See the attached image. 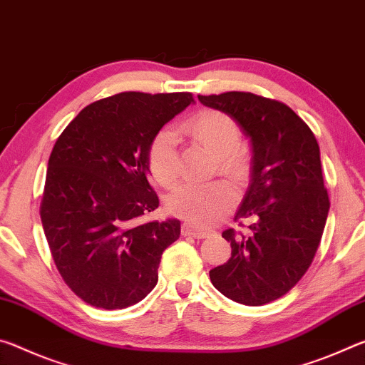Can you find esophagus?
Returning <instances> with one entry per match:
<instances>
[{
	"instance_id": "obj_1",
	"label": "esophagus",
	"mask_w": 365,
	"mask_h": 365,
	"mask_svg": "<svg viewBox=\"0 0 365 365\" xmlns=\"http://www.w3.org/2000/svg\"><path fill=\"white\" fill-rule=\"evenodd\" d=\"M208 235H210V232H208L207 230L195 228V226L190 225V223H184L182 225V236H190V237H195V239H204Z\"/></svg>"
}]
</instances>
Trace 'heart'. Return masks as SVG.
<instances>
[{"label":"heart","mask_w":365,"mask_h":365,"mask_svg":"<svg viewBox=\"0 0 365 365\" xmlns=\"http://www.w3.org/2000/svg\"><path fill=\"white\" fill-rule=\"evenodd\" d=\"M184 134L207 148L215 157L218 173L239 181L249 168L247 152L241 147V133L235 119L222 111L205 110L189 118L181 126ZM178 135L173 129H160L150 142L147 166L155 182L171 187L179 176ZM235 192L228 184L215 181L207 184L186 182L176 187L166 199L171 213L189 222L207 225L230 208Z\"/></svg>","instance_id":"b5f03b06"}]
</instances>
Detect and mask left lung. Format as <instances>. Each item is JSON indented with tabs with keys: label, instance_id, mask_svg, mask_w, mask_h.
Masks as SVG:
<instances>
[{
	"label": "left lung",
	"instance_id": "8db88e82",
	"mask_svg": "<svg viewBox=\"0 0 365 365\" xmlns=\"http://www.w3.org/2000/svg\"><path fill=\"white\" fill-rule=\"evenodd\" d=\"M199 101L235 119L250 139V184L235 220H250L247 235L223 231L226 264L210 270L215 288L244 306L284 296L317 252L330 200L317 139L282 101L250 92L199 95Z\"/></svg>",
	"mask_w": 365,
	"mask_h": 365
}]
</instances>
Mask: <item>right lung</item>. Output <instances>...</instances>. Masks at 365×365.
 Wrapping results in <instances>:
<instances>
[{
    "instance_id": "right-lung-1",
    "label": "right lung",
    "mask_w": 365,
    "mask_h": 365,
    "mask_svg": "<svg viewBox=\"0 0 365 365\" xmlns=\"http://www.w3.org/2000/svg\"><path fill=\"white\" fill-rule=\"evenodd\" d=\"M192 101L189 92H123L86 106L58 137L40 217L59 274L83 302L124 309L157 284L161 254L181 222L140 223L160 204L147 153Z\"/></svg>"
}]
</instances>
